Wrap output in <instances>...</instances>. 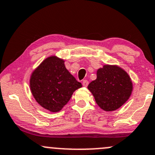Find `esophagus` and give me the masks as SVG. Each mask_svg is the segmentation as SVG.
<instances>
[{"mask_svg":"<svg viewBox=\"0 0 155 155\" xmlns=\"http://www.w3.org/2000/svg\"><path fill=\"white\" fill-rule=\"evenodd\" d=\"M82 85L84 86V87H87V86L88 85V81H87V80H83Z\"/></svg>","mask_w":155,"mask_h":155,"instance_id":"esophagus-1","label":"esophagus"}]
</instances>
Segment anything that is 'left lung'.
<instances>
[{
    "mask_svg": "<svg viewBox=\"0 0 155 155\" xmlns=\"http://www.w3.org/2000/svg\"><path fill=\"white\" fill-rule=\"evenodd\" d=\"M96 102L102 110L112 111L129 99L133 89L131 79L117 65H104L97 72V79L87 86Z\"/></svg>",
    "mask_w": 155,
    "mask_h": 155,
    "instance_id": "obj_1",
    "label": "left lung"
}]
</instances>
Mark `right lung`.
Segmentation results:
<instances>
[{
    "mask_svg": "<svg viewBox=\"0 0 155 155\" xmlns=\"http://www.w3.org/2000/svg\"><path fill=\"white\" fill-rule=\"evenodd\" d=\"M30 85L36 102L51 112L61 110L82 86L66 69L64 60L55 56L44 60L32 72Z\"/></svg>",
    "mask_w": 155,
    "mask_h": 155,
    "instance_id": "obj_1",
    "label": "right lung"
}]
</instances>
